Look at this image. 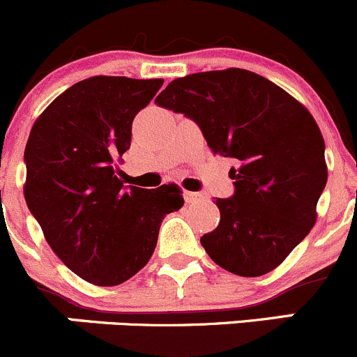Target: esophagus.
<instances>
[{"label": "esophagus", "mask_w": 357, "mask_h": 357, "mask_svg": "<svg viewBox=\"0 0 357 357\" xmlns=\"http://www.w3.org/2000/svg\"><path fill=\"white\" fill-rule=\"evenodd\" d=\"M183 196H185L187 203H196V201L201 199V194L190 192V190H185V192H183Z\"/></svg>", "instance_id": "1"}]
</instances>
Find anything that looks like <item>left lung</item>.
Listing matches in <instances>:
<instances>
[{
  "instance_id": "1",
  "label": "left lung",
  "mask_w": 357,
  "mask_h": 357,
  "mask_svg": "<svg viewBox=\"0 0 357 357\" xmlns=\"http://www.w3.org/2000/svg\"><path fill=\"white\" fill-rule=\"evenodd\" d=\"M156 104L199 125L213 154L236 160L234 194L217 197L220 222L201 238L222 269L257 278L309 234L328 180L316 119L288 91L238 67L172 81Z\"/></svg>"
}]
</instances>
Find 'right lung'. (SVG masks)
<instances>
[{"mask_svg":"<svg viewBox=\"0 0 357 357\" xmlns=\"http://www.w3.org/2000/svg\"><path fill=\"white\" fill-rule=\"evenodd\" d=\"M163 79L93 76L60 93L27 139L24 197L55 255L81 280L116 287L153 257L165 215L183 204L175 183L123 185L118 161L132 123Z\"/></svg>","mask_w":357,"mask_h":357,"instance_id":"obj_1","label":"right lung"}]
</instances>
